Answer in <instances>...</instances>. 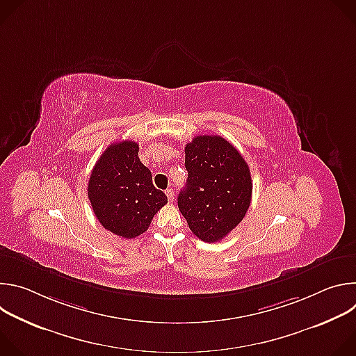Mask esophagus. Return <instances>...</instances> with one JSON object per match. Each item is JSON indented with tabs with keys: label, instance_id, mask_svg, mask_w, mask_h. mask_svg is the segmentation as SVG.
Masks as SVG:
<instances>
[{
	"label": "esophagus",
	"instance_id": "obj_1",
	"mask_svg": "<svg viewBox=\"0 0 356 356\" xmlns=\"http://www.w3.org/2000/svg\"><path fill=\"white\" fill-rule=\"evenodd\" d=\"M165 193H166L168 201H169V202H172V201H173V198H175V191H173V188H168Z\"/></svg>",
	"mask_w": 356,
	"mask_h": 356
}]
</instances>
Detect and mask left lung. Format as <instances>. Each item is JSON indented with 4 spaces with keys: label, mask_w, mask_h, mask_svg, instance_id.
<instances>
[{
    "label": "left lung",
    "mask_w": 356,
    "mask_h": 356,
    "mask_svg": "<svg viewBox=\"0 0 356 356\" xmlns=\"http://www.w3.org/2000/svg\"><path fill=\"white\" fill-rule=\"evenodd\" d=\"M184 152L188 176L177 197L179 210L198 239L218 242L249 209V166L232 143L217 135L195 136Z\"/></svg>",
    "instance_id": "1"
}]
</instances>
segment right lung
I'll use <instances>...</instances> for the list:
<instances>
[{
  "label": "right lung",
  "mask_w": 356,
  "mask_h": 356,
  "mask_svg": "<svg viewBox=\"0 0 356 356\" xmlns=\"http://www.w3.org/2000/svg\"><path fill=\"white\" fill-rule=\"evenodd\" d=\"M134 140L111 143L92 168L88 198L94 216L106 229L121 238L143 234L168 197L152 183L150 170L138 156Z\"/></svg>",
  "instance_id": "add662e5"
}]
</instances>
